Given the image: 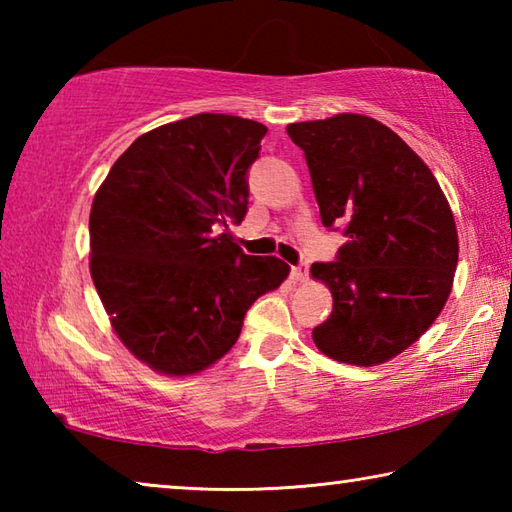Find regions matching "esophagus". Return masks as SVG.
Segmentation results:
<instances>
[{"label":"esophagus","mask_w":512,"mask_h":512,"mask_svg":"<svg viewBox=\"0 0 512 512\" xmlns=\"http://www.w3.org/2000/svg\"><path fill=\"white\" fill-rule=\"evenodd\" d=\"M307 275H309V266H307L305 262H300L298 266L291 268V277H293V280H296V282H305Z\"/></svg>","instance_id":"esophagus-1"}]
</instances>
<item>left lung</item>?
Wrapping results in <instances>:
<instances>
[{
  "instance_id": "8db88e82",
  "label": "left lung",
  "mask_w": 512,
  "mask_h": 512,
  "mask_svg": "<svg viewBox=\"0 0 512 512\" xmlns=\"http://www.w3.org/2000/svg\"><path fill=\"white\" fill-rule=\"evenodd\" d=\"M305 151L320 219L348 241L311 264L332 291L316 348L352 366L393 359L427 332L452 291L454 214L431 169L391 128L366 115L289 124Z\"/></svg>"
}]
</instances>
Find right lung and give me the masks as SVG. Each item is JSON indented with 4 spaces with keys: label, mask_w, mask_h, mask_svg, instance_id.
<instances>
[{
    "label": "right lung",
    "mask_w": 512,
    "mask_h": 512,
    "mask_svg": "<svg viewBox=\"0 0 512 512\" xmlns=\"http://www.w3.org/2000/svg\"><path fill=\"white\" fill-rule=\"evenodd\" d=\"M268 128L219 112L137 137L90 212V273L137 359L194 375L237 343L250 305L289 275L230 237L248 212V169Z\"/></svg>",
    "instance_id": "obj_1"
}]
</instances>
